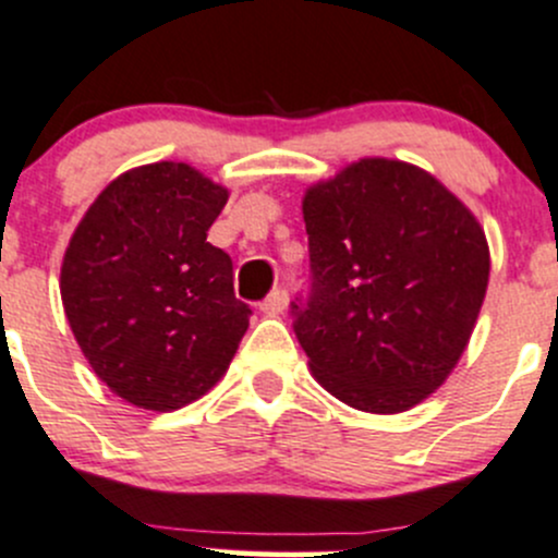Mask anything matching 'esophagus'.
Returning a JSON list of instances; mask_svg holds the SVG:
<instances>
[{
	"mask_svg": "<svg viewBox=\"0 0 558 558\" xmlns=\"http://www.w3.org/2000/svg\"><path fill=\"white\" fill-rule=\"evenodd\" d=\"M284 306H287V292L277 287V290H274L271 295L260 303V312L266 314V317H279V314L284 312Z\"/></svg>",
	"mask_w": 558,
	"mask_h": 558,
	"instance_id": "esophagus-1",
	"label": "esophagus"
}]
</instances>
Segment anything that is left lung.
Instances as JSON below:
<instances>
[{
  "instance_id": "1",
  "label": "left lung",
  "mask_w": 558,
  "mask_h": 558,
  "mask_svg": "<svg viewBox=\"0 0 558 558\" xmlns=\"http://www.w3.org/2000/svg\"><path fill=\"white\" fill-rule=\"evenodd\" d=\"M312 292L295 336L312 377L372 415L407 412L464 355L490 252L477 217L428 170L363 157L303 192Z\"/></svg>"
}]
</instances>
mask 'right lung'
Masks as SVG:
<instances>
[{"mask_svg": "<svg viewBox=\"0 0 558 558\" xmlns=\"http://www.w3.org/2000/svg\"><path fill=\"white\" fill-rule=\"evenodd\" d=\"M230 192L186 162L116 175L75 228L62 303L81 352L126 404L173 412L228 372L250 306L233 260L206 241Z\"/></svg>", "mask_w": 558, "mask_h": 558, "instance_id": "add662e5", "label": "right lung"}]
</instances>
